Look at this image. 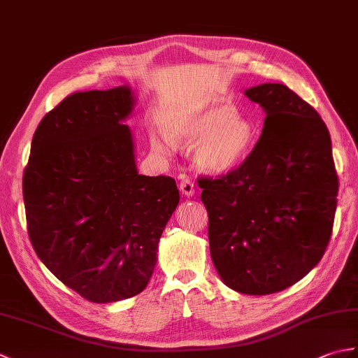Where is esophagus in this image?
<instances>
[{
    "mask_svg": "<svg viewBox=\"0 0 358 358\" xmlns=\"http://www.w3.org/2000/svg\"><path fill=\"white\" fill-rule=\"evenodd\" d=\"M180 191L185 196H194L195 194V186L191 180H183L180 183Z\"/></svg>",
    "mask_w": 358,
    "mask_h": 358,
    "instance_id": "obj_1",
    "label": "esophagus"
}]
</instances>
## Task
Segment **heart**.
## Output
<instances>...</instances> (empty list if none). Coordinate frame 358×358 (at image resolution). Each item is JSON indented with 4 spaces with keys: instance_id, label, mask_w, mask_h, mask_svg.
I'll use <instances>...</instances> for the list:
<instances>
[{
    "instance_id": "obj_1",
    "label": "heart",
    "mask_w": 358,
    "mask_h": 358,
    "mask_svg": "<svg viewBox=\"0 0 358 358\" xmlns=\"http://www.w3.org/2000/svg\"><path fill=\"white\" fill-rule=\"evenodd\" d=\"M257 126L227 103L208 104L199 110L172 112L163 120V134L150 135L157 154L167 155L173 143H192L195 167L209 175H222L238 167L257 143Z\"/></svg>"
}]
</instances>
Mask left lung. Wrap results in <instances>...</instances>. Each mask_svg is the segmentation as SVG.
Masks as SVG:
<instances>
[{
    "mask_svg": "<svg viewBox=\"0 0 358 358\" xmlns=\"http://www.w3.org/2000/svg\"><path fill=\"white\" fill-rule=\"evenodd\" d=\"M264 127L238 169L200 178L209 248L223 283L240 294L280 292L313 271L328 246L338 178L329 131L278 83L245 90Z\"/></svg>",
    "mask_w": 358,
    "mask_h": 358,
    "instance_id": "1",
    "label": "left lung"
}]
</instances>
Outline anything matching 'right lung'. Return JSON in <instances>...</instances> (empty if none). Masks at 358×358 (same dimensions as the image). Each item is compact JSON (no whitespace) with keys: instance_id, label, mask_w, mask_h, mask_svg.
Returning <instances> with one entry per match:
<instances>
[{"instance_id":"1","label":"right lung","mask_w":358,"mask_h":358,"mask_svg":"<svg viewBox=\"0 0 358 358\" xmlns=\"http://www.w3.org/2000/svg\"><path fill=\"white\" fill-rule=\"evenodd\" d=\"M131 86L72 94L38 124L22 178L38 258L94 303L140 294L180 201L171 177L140 175Z\"/></svg>"}]
</instances>
